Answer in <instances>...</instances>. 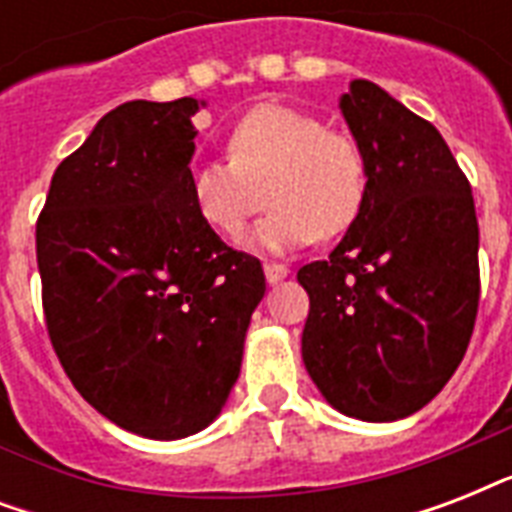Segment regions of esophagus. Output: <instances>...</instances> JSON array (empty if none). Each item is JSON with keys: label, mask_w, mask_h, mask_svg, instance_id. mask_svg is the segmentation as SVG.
<instances>
[{"label": "esophagus", "mask_w": 512, "mask_h": 512, "mask_svg": "<svg viewBox=\"0 0 512 512\" xmlns=\"http://www.w3.org/2000/svg\"><path fill=\"white\" fill-rule=\"evenodd\" d=\"M263 271H265V279L271 281V284H276V281H281V279H284V276H287L289 268H287V265L271 263V260H268V263L263 265Z\"/></svg>", "instance_id": "34e87169"}]
</instances>
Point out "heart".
<instances>
[{"instance_id": "1", "label": "heart", "mask_w": 512, "mask_h": 512, "mask_svg": "<svg viewBox=\"0 0 512 512\" xmlns=\"http://www.w3.org/2000/svg\"><path fill=\"white\" fill-rule=\"evenodd\" d=\"M228 159L191 167V201L204 223L236 239L268 196L255 244L273 252L335 239L356 223L369 191V162L356 135L284 103H260L228 130Z\"/></svg>"}]
</instances>
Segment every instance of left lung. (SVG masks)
Instances as JSON below:
<instances>
[{
  "instance_id": "obj_1",
  "label": "left lung",
  "mask_w": 512,
  "mask_h": 512,
  "mask_svg": "<svg viewBox=\"0 0 512 512\" xmlns=\"http://www.w3.org/2000/svg\"><path fill=\"white\" fill-rule=\"evenodd\" d=\"M364 146L369 191L327 260L303 265V361L329 404L366 422L428 404L476 327L481 271L473 191L441 132L377 84L340 100Z\"/></svg>"
}]
</instances>
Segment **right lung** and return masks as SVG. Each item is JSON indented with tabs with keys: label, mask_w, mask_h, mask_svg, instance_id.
Wrapping results in <instances>:
<instances>
[{
	"label": "right lung",
	"mask_w": 512,
	"mask_h": 512,
	"mask_svg": "<svg viewBox=\"0 0 512 512\" xmlns=\"http://www.w3.org/2000/svg\"><path fill=\"white\" fill-rule=\"evenodd\" d=\"M199 106L130 100L108 111L58 164L36 220L60 366L103 417L159 441L220 414L265 295L260 260L228 247L193 207Z\"/></svg>",
	"instance_id": "obj_1"
}]
</instances>
